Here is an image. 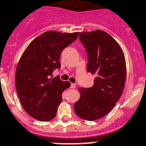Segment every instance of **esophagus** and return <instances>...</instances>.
<instances>
[{"mask_svg":"<svg viewBox=\"0 0 146 146\" xmlns=\"http://www.w3.org/2000/svg\"><path fill=\"white\" fill-rule=\"evenodd\" d=\"M76 88V84L75 83H72L71 84V88L74 89V88Z\"/></svg>","mask_w":146,"mask_h":146,"instance_id":"esophagus-1","label":"esophagus"}]
</instances>
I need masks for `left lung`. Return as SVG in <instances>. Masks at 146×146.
Instances as JSON below:
<instances>
[{
    "instance_id": "obj_1",
    "label": "left lung",
    "mask_w": 146,
    "mask_h": 146,
    "mask_svg": "<svg viewBox=\"0 0 146 146\" xmlns=\"http://www.w3.org/2000/svg\"><path fill=\"white\" fill-rule=\"evenodd\" d=\"M80 40L88 56L87 71L96 74L92 88H79L80 98L74 104L79 117L93 121L104 117L122 94L126 64L121 47L102 30L80 33Z\"/></svg>"
}]
</instances>
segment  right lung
I'll list each match as a JSON object with an SVG mask.
<instances>
[{"instance_id":"right-lung-1","label":"right lung","mask_w":146,"mask_h":146,"mask_svg":"<svg viewBox=\"0 0 146 146\" xmlns=\"http://www.w3.org/2000/svg\"><path fill=\"white\" fill-rule=\"evenodd\" d=\"M79 33L48 31L33 40L20 58L15 85L21 104L32 117L41 121L53 119L62 101V93L70 87L52 73L61 66V52L77 38Z\"/></svg>"}]
</instances>
